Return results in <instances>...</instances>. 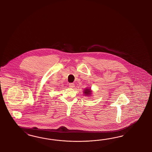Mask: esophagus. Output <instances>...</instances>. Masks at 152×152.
<instances>
[{"label": "esophagus", "mask_w": 152, "mask_h": 152, "mask_svg": "<svg viewBox=\"0 0 152 152\" xmlns=\"http://www.w3.org/2000/svg\"><path fill=\"white\" fill-rule=\"evenodd\" d=\"M69 87L71 88H73L75 87V84H74V83H69Z\"/></svg>", "instance_id": "34e87169"}]
</instances>
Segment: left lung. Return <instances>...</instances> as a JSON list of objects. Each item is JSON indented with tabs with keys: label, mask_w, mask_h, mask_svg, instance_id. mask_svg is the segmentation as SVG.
<instances>
[{
	"label": "left lung",
	"mask_w": 152,
	"mask_h": 152,
	"mask_svg": "<svg viewBox=\"0 0 152 152\" xmlns=\"http://www.w3.org/2000/svg\"><path fill=\"white\" fill-rule=\"evenodd\" d=\"M84 94H86V95H90L91 94V91H90V88H86L84 90Z\"/></svg>",
	"instance_id": "8db88e82"
}]
</instances>
